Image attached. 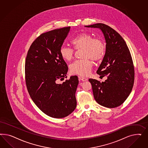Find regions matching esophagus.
<instances>
[{"label": "esophagus", "mask_w": 148, "mask_h": 148, "mask_svg": "<svg viewBox=\"0 0 148 148\" xmlns=\"http://www.w3.org/2000/svg\"><path fill=\"white\" fill-rule=\"evenodd\" d=\"M79 79L80 80H81L82 81H87L88 80L85 77H83V76H79Z\"/></svg>", "instance_id": "34e87169"}]
</instances>
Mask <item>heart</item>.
<instances>
[{"mask_svg":"<svg viewBox=\"0 0 148 148\" xmlns=\"http://www.w3.org/2000/svg\"><path fill=\"white\" fill-rule=\"evenodd\" d=\"M74 49L82 50L81 52L82 60H77L69 66V71L72 74L86 76L90 73L93 66V62L99 61L103 58L106 47L103 40L94 38L90 34L82 32L76 35L71 42ZM61 57L64 61L72 60L74 54V50L66 46H62L60 49Z\"/></svg>","mask_w":148,"mask_h":148,"instance_id":"heart-1","label":"heart"}]
</instances>
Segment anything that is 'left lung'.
Returning <instances> with one entry per match:
<instances>
[{
	"label": "left lung",
	"instance_id": "obj_1",
	"mask_svg": "<svg viewBox=\"0 0 148 148\" xmlns=\"http://www.w3.org/2000/svg\"><path fill=\"white\" fill-rule=\"evenodd\" d=\"M85 27L100 29L106 43V53L97 73L108 79L101 82L89 79L94 99L101 106L116 108L125 101L134 86V66L130 50L123 37L107 25L97 23Z\"/></svg>",
	"mask_w": 148,
	"mask_h": 148
}]
</instances>
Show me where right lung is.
<instances>
[{
    "mask_svg": "<svg viewBox=\"0 0 148 148\" xmlns=\"http://www.w3.org/2000/svg\"><path fill=\"white\" fill-rule=\"evenodd\" d=\"M70 29L42 34L32 43L25 60V82L31 98L42 112L55 118L68 116L76 107L77 76L59 83L67 77L68 68L60 49Z\"/></svg>",
    "mask_w": 148,
    "mask_h": 148,
    "instance_id": "1",
    "label": "right lung"
}]
</instances>
